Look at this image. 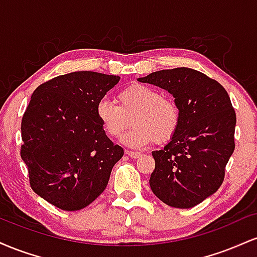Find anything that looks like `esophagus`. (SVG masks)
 Wrapping results in <instances>:
<instances>
[{
    "instance_id": "34e87169",
    "label": "esophagus",
    "mask_w": 257,
    "mask_h": 257,
    "mask_svg": "<svg viewBox=\"0 0 257 257\" xmlns=\"http://www.w3.org/2000/svg\"><path fill=\"white\" fill-rule=\"evenodd\" d=\"M125 153L129 156V157H132V158H139L141 156L140 152H134V151H126Z\"/></svg>"
}]
</instances>
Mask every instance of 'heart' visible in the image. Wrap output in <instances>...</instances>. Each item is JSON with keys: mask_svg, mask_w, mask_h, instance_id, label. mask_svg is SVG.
Wrapping results in <instances>:
<instances>
[{"mask_svg": "<svg viewBox=\"0 0 257 257\" xmlns=\"http://www.w3.org/2000/svg\"><path fill=\"white\" fill-rule=\"evenodd\" d=\"M119 105L107 99L96 105V117L107 137L122 135L132 119L133 128L123 137V144L143 149L152 143H166L180 124V111L173 100L163 98L156 88L133 84L118 94Z\"/></svg>", "mask_w": 257, "mask_h": 257, "instance_id": "heart-1", "label": "heart"}]
</instances>
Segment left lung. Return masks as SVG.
Here are the masks:
<instances>
[{
  "mask_svg": "<svg viewBox=\"0 0 257 257\" xmlns=\"http://www.w3.org/2000/svg\"><path fill=\"white\" fill-rule=\"evenodd\" d=\"M167 90L180 111L178 131L153 151L152 192L167 205L187 209L219 190L234 151L235 112L225 88L204 73L176 67L138 78Z\"/></svg>",
  "mask_w": 257,
  "mask_h": 257,
  "instance_id": "left-lung-1",
  "label": "left lung"
}]
</instances>
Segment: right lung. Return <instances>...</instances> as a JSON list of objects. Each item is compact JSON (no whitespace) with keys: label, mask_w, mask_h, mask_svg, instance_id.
Listing matches in <instances>:
<instances>
[{"label":"right lung","mask_w":257,"mask_h":257,"mask_svg":"<svg viewBox=\"0 0 257 257\" xmlns=\"http://www.w3.org/2000/svg\"><path fill=\"white\" fill-rule=\"evenodd\" d=\"M119 76L76 71L41 84L22 120L20 156L31 188L66 211L81 210L104 192L123 149L105 134L96 105Z\"/></svg>","instance_id":"add662e5"}]
</instances>
